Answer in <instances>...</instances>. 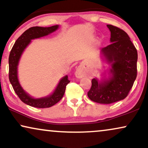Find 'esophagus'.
Segmentation results:
<instances>
[{"label":"esophagus","instance_id":"1","mask_svg":"<svg viewBox=\"0 0 148 148\" xmlns=\"http://www.w3.org/2000/svg\"><path fill=\"white\" fill-rule=\"evenodd\" d=\"M87 74H88L87 71H86L85 69L82 66L78 67V68L76 69L75 72V76L78 78H81L82 77H84V76L87 75Z\"/></svg>","mask_w":148,"mask_h":148}]
</instances>
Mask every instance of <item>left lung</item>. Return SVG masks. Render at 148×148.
I'll list each match as a JSON object with an SVG mask.
<instances>
[{
    "instance_id": "left-lung-1",
    "label": "left lung",
    "mask_w": 148,
    "mask_h": 148,
    "mask_svg": "<svg viewBox=\"0 0 148 148\" xmlns=\"http://www.w3.org/2000/svg\"><path fill=\"white\" fill-rule=\"evenodd\" d=\"M111 32V44L101 49L108 62L112 64L110 80L98 82L91 80V87L87 92L92 101L109 104L127 97L137 77V51L129 36L123 29L107 25Z\"/></svg>"
}]
</instances>
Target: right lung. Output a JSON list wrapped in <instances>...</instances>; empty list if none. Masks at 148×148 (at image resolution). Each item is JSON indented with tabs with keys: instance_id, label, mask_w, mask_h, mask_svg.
Instances as JSON below:
<instances>
[{
	"instance_id": "right-lung-1",
	"label": "right lung",
	"mask_w": 148,
	"mask_h": 148,
	"mask_svg": "<svg viewBox=\"0 0 148 148\" xmlns=\"http://www.w3.org/2000/svg\"><path fill=\"white\" fill-rule=\"evenodd\" d=\"M59 25H56L48 27L39 26L29 27L17 38L10 52L9 58V81L21 101L32 107L45 108H50L54 106L62 99L65 90H66V85L70 82L68 80V76H64L60 80L58 86H57L56 89L52 95L48 97L40 98V99H34L29 96L23 90L17 79V65H18L19 58L23 50L30 42L32 39L47 36L50 33L56 31Z\"/></svg>"
}]
</instances>
